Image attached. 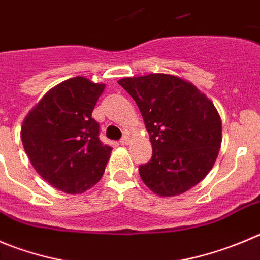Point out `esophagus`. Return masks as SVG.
<instances>
[{
    "label": "esophagus",
    "instance_id": "1",
    "mask_svg": "<svg viewBox=\"0 0 260 260\" xmlns=\"http://www.w3.org/2000/svg\"><path fill=\"white\" fill-rule=\"evenodd\" d=\"M128 144H129V137H128V136H124V137L120 140V145H122V146H127Z\"/></svg>",
    "mask_w": 260,
    "mask_h": 260
}]
</instances>
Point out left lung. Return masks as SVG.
<instances>
[{"instance_id": "1", "label": "left lung", "mask_w": 260, "mask_h": 260, "mask_svg": "<svg viewBox=\"0 0 260 260\" xmlns=\"http://www.w3.org/2000/svg\"><path fill=\"white\" fill-rule=\"evenodd\" d=\"M118 83L137 104L152 145L151 160L138 168L145 185L172 198L203 181L222 144V120L212 100L173 74L125 77Z\"/></svg>"}]
</instances>
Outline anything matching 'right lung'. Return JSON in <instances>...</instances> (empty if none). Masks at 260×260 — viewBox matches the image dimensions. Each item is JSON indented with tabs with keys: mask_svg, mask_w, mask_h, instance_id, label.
I'll return each mask as SVG.
<instances>
[{
	"mask_svg": "<svg viewBox=\"0 0 260 260\" xmlns=\"http://www.w3.org/2000/svg\"><path fill=\"white\" fill-rule=\"evenodd\" d=\"M104 83L74 77L52 87L26 114L20 136L38 174L65 193H83L100 181L111 147L92 118Z\"/></svg>",
	"mask_w": 260,
	"mask_h": 260,
	"instance_id": "obj_1",
	"label": "right lung"
}]
</instances>
